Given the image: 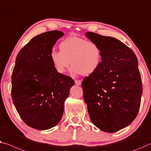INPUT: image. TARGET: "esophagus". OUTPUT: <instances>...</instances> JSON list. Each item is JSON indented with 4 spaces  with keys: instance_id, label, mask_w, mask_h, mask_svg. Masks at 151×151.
<instances>
[{
    "instance_id": "1",
    "label": "esophagus",
    "mask_w": 151,
    "mask_h": 151,
    "mask_svg": "<svg viewBox=\"0 0 151 151\" xmlns=\"http://www.w3.org/2000/svg\"><path fill=\"white\" fill-rule=\"evenodd\" d=\"M75 82L76 86H81V81L80 80H75Z\"/></svg>"
}]
</instances>
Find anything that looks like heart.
Returning a JSON list of instances; mask_svg holds the SVG:
<instances>
[{
	"instance_id": "heart-1",
	"label": "heart",
	"mask_w": 151,
	"mask_h": 151,
	"mask_svg": "<svg viewBox=\"0 0 151 151\" xmlns=\"http://www.w3.org/2000/svg\"><path fill=\"white\" fill-rule=\"evenodd\" d=\"M59 49L50 52V60L59 73H64L72 64L74 75H90L101 63L102 50L96 42L71 36L61 42Z\"/></svg>"
}]
</instances>
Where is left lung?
I'll return each instance as SVG.
<instances>
[{
	"label": "left lung",
	"instance_id": "left-lung-1",
	"mask_svg": "<svg viewBox=\"0 0 151 151\" xmlns=\"http://www.w3.org/2000/svg\"><path fill=\"white\" fill-rule=\"evenodd\" d=\"M102 50L97 70L82 81L84 101L93 124L114 133L125 128L138 114L142 84L134 52L116 38L86 33Z\"/></svg>",
	"mask_w": 151,
	"mask_h": 151
}]
</instances>
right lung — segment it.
I'll return each mask as SVG.
<instances>
[{
  "instance_id": "add662e5",
  "label": "right lung",
  "mask_w": 151,
  "mask_h": 151,
  "mask_svg": "<svg viewBox=\"0 0 151 151\" xmlns=\"http://www.w3.org/2000/svg\"><path fill=\"white\" fill-rule=\"evenodd\" d=\"M64 33L50 31L31 40L17 55L12 76V97L22 120L30 127L46 130L62 118L64 103L75 81L59 73L50 52Z\"/></svg>"
}]
</instances>
